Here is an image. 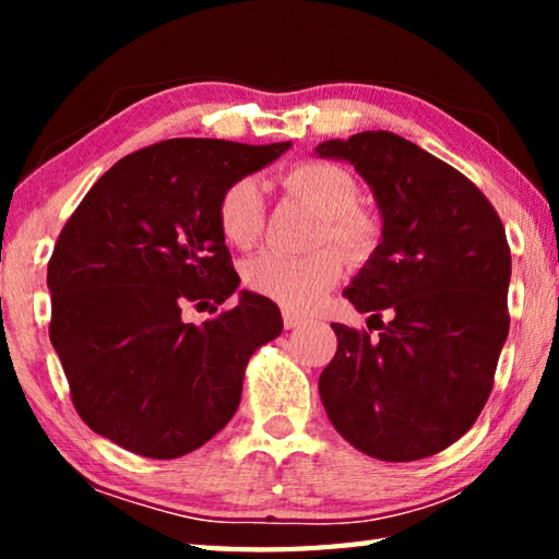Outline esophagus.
I'll return each mask as SVG.
<instances>
[{
    "label": "esophagus",
    "mask_w": 559,
    "mask_h": 559,
    "mask_svg": "<svg viewBox=\"0 0 559 559\" xmlns=\"http://www.w3.org/2000/svg\"><path fill=\"white\" fill-rule=\"evenodd\" d=\"M302 323H306V320H302L298 313H290V310H286V313H283V325H286V330H296Z\"/></svg>",
    "instance_id": "34e87169"
}]
</instances>
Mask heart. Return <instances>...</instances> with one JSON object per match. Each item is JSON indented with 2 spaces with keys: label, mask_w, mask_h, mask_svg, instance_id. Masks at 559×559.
I'll use <instances>...</instances> for the list:
<instances>
[{
  "label": "heart",
  "mask_w": 559,
  "mask_h": 559,
  "mask_svg": "<svg viewBox=\"0 0 559 559\" xmlns=\"http://www.w3.org/2000/svg\"><path fill=\"white\" fill-rule=\"evenodd\" d=\"M283 192L296 197L323 216L316 243H333L347 261L372 257L380 241V224L359 210L357 177L349 169L325 159H306L281 177ZM216 226L222 239L234 249H251L263 229V194L257 179H236L216 202ZM333 249H320L306 259H288L263 251L243 266L249 290L288 310H313L343 276V259Z\"/></svg>",
  "instance_id": "obj_1"
}]
</instances>
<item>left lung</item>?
<instances>
[{"label": "left lung", "mask_w": 559, "mask_h": 559, "mask_svg": "<svg viewBox=\"0 0 559 559\" xmlns=\"http://www.w3.org/2000/svg\"><path fill=\"white\" fill-rule=\"evenodd\" d=\"M318 155L353 163L382 212V243L345 290L380 333L333 323L320 400L367 456H433L473 427L493 390L510 328L503 222L466 175L394 132L328 140Z\"/></svg>", "instance_id": "left-lung-1"}]
</instances>
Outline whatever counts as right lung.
I'll return each mask as SVG.
<instances>
[{
    "mask_svg": "<svg viewBox=\"0 0 559 559\" xmlns=\"http://www.w3.org/2000/svg\"><path fill=\"white\" fill-rule=\"evenodd\" d=\"M288 147L163 140L112 165L69 216L46 273L49 337L75 412L100 437L177 459L239 409L246 365L283 330L278 306L243 290L200 325L185 310H216L239 288L216 202Z\"/></svg>",
    "mask_w": 559,
    "mask_h": 559,
    "instance_id": "add662e5",
    "label": "right lung"
}]
</instances>
